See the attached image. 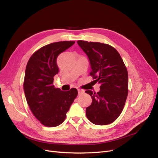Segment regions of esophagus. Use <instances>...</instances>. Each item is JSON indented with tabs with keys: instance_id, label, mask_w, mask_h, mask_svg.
I'll use <instances>...</instances> for the list:
<instances>
[{
	"instance_id": "obj_1",
	"label": "esophagus",
	"mask_w": 158,
	"mask_h": 158,
	"mask_svg": "<svg viewBox=\"0 0 158 158\" xmlns=\"http://www.w3.org/2000/svg\"><path fill=\"white\" fill-rule=\"evenodd\" d=\"M78 95H81V94H84V90H83V89H78Z\"/></svg>"
}]
</instances>
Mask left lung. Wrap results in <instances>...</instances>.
<instances>
[{"label":"left lung","instance_id":"left-lung-1","mask_svg":"<svg viewBox=\"0 0 158 158\" xmlns=\"http://www.w3.org/2000/svg\"><path fill=\"white\" fill-rule=\"evenodd\" d=\"M88 56L90 75L101 84L100 91H85L92 98L86 116L95 125L114 122L122 113L128 95V73L119 53L112 46L100 42L77 41Z\"/></svg>","mask_w":158,"mask_h":158}]
</instances>
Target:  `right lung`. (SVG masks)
<instances>
[{"instance_id": "right-lung-1", "label": "right lung", "mask_w": 158, "mask_h": 158, "mask_svg": "<svg viewBox=\"0 0 158 158\" xmlns=\"http://www.w3.org/2000/svg\"><path fill=\"white\" fill-rule=\"evenodd\" d=\"M75 43H51L35 52L27 64L23 89L31 112L46 127H56L66 118L67 112L78 95L76 88L63 91L53 85L59 72L57 58Z\"/></svg>"}]
</instances>
